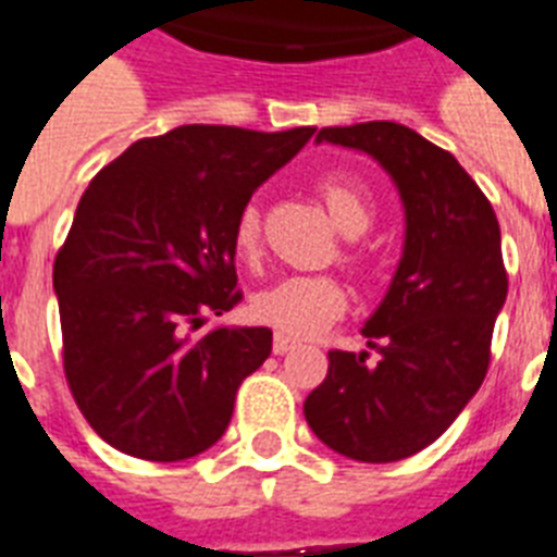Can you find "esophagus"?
<instances>
[{"instance_id":"34e87169","label":"esophagus","mask_w":557,"mask_h":557,"mask_svg":"<svg viewBox=\"0 0 557 557\" xmlns=\"http://www.w3.org/2000/svg\"><path fill=\"white\" fill-rule=\"evenodd\" d=\"M297 347H300V341L286 335V332H277V335H274V352H277V356H286V352H292V349Z\"/></svg>"}]
</instances>
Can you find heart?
<instances>
[{"instance_id":"heart-1","label":"heart","mask_w":557,"mask_h":557,"mask_svg":"<svg viewBox=\"0 0 557 557\" xmlns=\"http://www.w3.org/2000/svg\"><path fill=\"white\" fill-rule=\"evenodd\" d=\"M321 196L326 201L332 222L341 234L361 236L372 225V201L356 182L330 176L321 182ZM260 243V210L248 205L234 225V245L239 253H253ZM251 312L257 321L269 323L274 330L309 338L330 330L341 314L347 312V292L332 277H283L257 292L251 300Z\"/></svg>"}]
</instances>
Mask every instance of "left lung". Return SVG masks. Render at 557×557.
I'll return each mask as SVG.
<instances>
[{"instance_id":"8db88e82","label":"left lung","mask_w":557,"mask_h":557,"mask_svg":"<svg viewBox=\"0 0 557 557\" xmlns=\"http://www.w3.org/2000/svg\"><path fill=\"white\" fill-rule=\"evenodd\" d=\"M314 141L379 161L405 205V248L361 330L375 356L332 349L304 416L344 457L396 462L440 440L488 372L509 292L500 225L459 161L407 126H326Z\"/></svg>"}]
</instances>
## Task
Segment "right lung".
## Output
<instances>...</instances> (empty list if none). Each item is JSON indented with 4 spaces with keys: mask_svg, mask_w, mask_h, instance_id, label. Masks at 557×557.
<instances>
[{
    "mask_svg": "<svg viewBox=\"0 0 557 557\" xmlns=\"http://www.w3.org/2000/svg\"><path fill=\"white\" fill-rule=\"evenodd\" d=\"M312 135L176 126L89 182L54 260L63 370L86 422L121 454L178 462L225 433L271 330H193L243 300L236 219Z\"/></svg>",
    "mask_w": 557,
    "mask_h": 557,
    "instance_id": "right-lung-1",
    "label": "right lung"
}]
</instances>
